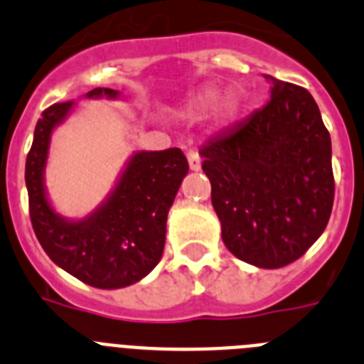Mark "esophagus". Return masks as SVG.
Here are the masks:
<instances>
[{"mask_svg": "<svg viewBox=\"0 0 364 364\" xmlns=\"http://www.w3.org/2000/svg\"><path fill=\"white\" fill-rule=\"evenodd\" d=\"M188 162L193 171H198V169H200V154H198L197 149L188 151Z\"/></svg>", "mask_w": 364, "mask_h": 364, "instance_id": "1", "label": "esophagus"}]
</instances>
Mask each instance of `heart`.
Returning <instances> with one entry per match:
<instances>
[{
    "label": "heart",
    "instance_id": "heart-1",
    "mask_svg": "<svg viewBox=\"0 0 364 364\" xmlns=\"http://www.w3.org/2000/svg\"><path fill=\"white\" fill-rule=\"evenodd\" d=\"M211 102H213V96H211V95L202 96V98L197 102V109H200V111H202V109H208L211 105ZM233 109H235L233 100H226V102H224V111L233 112Z\"/></svg>",
    "mask_w": 364,
    "mask_h": 364
}]
</instances>
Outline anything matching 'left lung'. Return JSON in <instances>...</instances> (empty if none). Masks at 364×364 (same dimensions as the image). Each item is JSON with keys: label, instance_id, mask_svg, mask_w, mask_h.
<instances>
[{"label": "left lung", "instance_id": "1", "mask_svg": "<svg viewBox=\"0 0 364 364\" xmlns=\"http://www.w3.org/2000/svg\"><path fill=\"white\" fill-rule=\"evenodd\" d=\"M272 82L264 107L200 149L222 240L237 259L266 269L308 252L336 195L332 142L314 96Z\"/></svg>", "mask_w": 364, "mask_h": 364}]
</instances>
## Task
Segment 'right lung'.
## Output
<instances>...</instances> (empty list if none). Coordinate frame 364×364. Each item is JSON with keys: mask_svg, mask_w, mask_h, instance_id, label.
I'll list each match as a JSON object with an SVG mask.
<instances>
[{"mask_svg": "<svg viewBox=\"0 0 364 364\" xmlns=\"http://www.w3.org/2000/svg\"><path fill=\"white\" fill-rule=\"evenodd\" d=\"M117 95L112 89L96 87L87 98ZM70 107L73 102L47 107L34 129L25 164L32 228L54 264L95 288H124L159 264L167 211L188 173V160L178 147L136 153L117 189L96 213L78 222L65 220L54 213L45 197L43 167L50 133Z\"/></svg>", "mask_w": 364, "mask_h": 364, "instance_id": "1", "label": "right lung"}]
</instances>
